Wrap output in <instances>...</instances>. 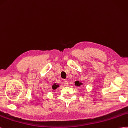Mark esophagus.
Segmentation results:
<instances>
[{
    "mask_svg": "<svg viewBox=\"0 0 128 128\" xmlns=\"http://www.w3.org/2000/svg\"><path fill=\"white\" fill-rule=\"evenodd\" d=\"M63 84H64V85L65 86H68V82L66 80H64V82H63Z\"/></svg>",
    "mask_w": 128,
    "mask_h": 128,
    "instance_id": "34e87169",
    "label": "esophagus"
}]
</instances>
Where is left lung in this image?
<instances>
[{"instance_id":"left-lung-1","label":"left lung","mask_w":128,"mask_h":128,"mask_svg":"<svg viewBox=\"0 0 128 128\" xmlns=\"http://www.w3.org/2000/svg\"><path fill=\"white\" fill-rule=\"evenodd\" d=\"M75 85L76 86H79L80 85L82 84V83H80L79 81H76V82H75Z\"/></svg>"}]
</instances>
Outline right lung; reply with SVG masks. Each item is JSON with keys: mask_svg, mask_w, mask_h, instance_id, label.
<instances>
[{"mask_svg": "<svg viewBox=\"0 0 128 128\" xmlns=\"http://www.w3.org/2000/svg\"><path fill=\"white\" fill-rule=\"evenodd\" d=\"M56 87H57V85H54L53 86H52V88H53V89H56Z\"/></svg>", "mask_w": 128, "mask_h": 128, "instance_id": "add662e5", "label": "right lung"}]
</instances>
